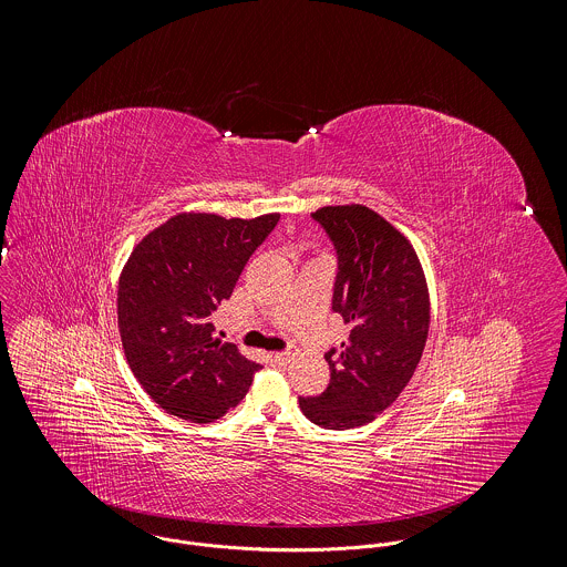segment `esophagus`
Masks as SVG:
<instances>
[{
  "label": "esophagus",
  "instance_id": "1",
  "mask_svg": "<svg viewBox=\"0 0 567 567\" xmlns=\"http://www.w3.org/2000/svg\"><path fill=\"white\" fill-rule=\"evenodd\" d=\"M290 359H292V352H290V350H286V352H275V354H272L275 365H288Z\"/></svg>",
  "mask_w": 567,
  "mask_h": 567
}]
</instances>
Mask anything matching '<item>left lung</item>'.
<instances>
[{"label": "left lung", "instance_id": "left-lung-1", "mask_svg": "<svg viewBox=\"0 0 567 567\" xmlns=\"http://www.w3.org/2000/svg\"><path fill=\"white\" fill-rule=\"evenodd\" d=\"M337 250L332 310L350 337L326 354L330 383L299 396L301 412L328 430L370 423L412 379L430 328V297L412 244L374 210L326 206L312 213Z\"/></svg>", "mask_w": 567, "mask_h": 567}]
</instances>
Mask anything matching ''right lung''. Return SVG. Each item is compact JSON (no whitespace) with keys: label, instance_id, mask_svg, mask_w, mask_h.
I'll return each mask as SVG.
<instances>
[{"label":"right lung","instance_id":"right-lung-1","mask_svg":"<svg viewBox=\"0 0 567 567\" xmlns=\"http://www.w3.org/2000/svg\"><path fill=\"white\" fill-rule=\"evenodd\" d=\"M277 221V213H179L131 252L117 290L122 346L135 379L168 414L210 423L246 396L261 365L213 337V312Z\"/></svg>","mask_w":567,"mask_h":567}]
</instances>
